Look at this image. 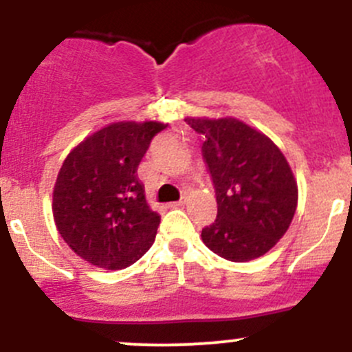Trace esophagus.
Returning a JSON list of instances; mask_svg holds the SVG:
<instances>
[{
  "instance_id": "1",
  "label": "esophagus",
  "mask_w": 352,
  "mask_h": 352,
  "mask_svg": "<svg viewBox=\"0 0 352 352\" xmlns=\"http://www.w3.org/2000/svg\"><path fill=\"white\" fill-rule=\"evenodd\" d=\"M187 202V199L186 197H182L180 199V201H177V202H170V208H180V206H184Z\"/></svg>"
}]
</instances>
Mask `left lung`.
Instances as JSON below:
<instances>
[{"mask_svg":"<svg viewBox=\"0 0 352 352\" xmlns=\"http://www.w3.org/2000/svg\"><path fill=\"white\" fill-rule=\"evenodd\" d=\"M206 138L202 156L218 202L214 223L201 239L232 262L267 254L285 236L298 206V186L274 141L235 117H186Z\"/></svg>","mask_w":352,"mask_h":352,"instance_id":"obj_1","label":"left lung"}]
</instances>
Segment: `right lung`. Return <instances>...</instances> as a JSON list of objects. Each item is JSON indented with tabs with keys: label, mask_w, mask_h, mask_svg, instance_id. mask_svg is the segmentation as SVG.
Segmentation results:
<instances>
[{
	"label": "right lung",
	"mask_w": 352,
	"mask_h": 352,
	"mask_svg": "<svg viewBox=\"0 0 352 352\" xmlns=\"http://www.w3.org/2000/svg\"><path fill=\"white\" fill-rule=\"evenodd\" d=\"M168 124L120 120L95 131L69 151L52 190L56 228L88 264L119 271L155 242L160 214L148 204L138 165Z\"/></svg>",
	"instance_id": "obj_1"
}]
</instances>
